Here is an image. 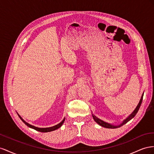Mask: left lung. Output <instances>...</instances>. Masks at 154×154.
I'll list each match as a JSON object with an SVG mask.
<instances>
[{"mask_svg": "<svg viewBox=\"0 0 154 154\" xmlns=\"http://www.w3.org/2000/svg\"><path fill=\"white\" fill-rule=\"evenodd\" d=\"M143 98V95H142V97H141V98H140V101H139V104H138V105H137V106L136 107V108L135 109V110L133 112V113H131V115H130L128 117H127V118L126 119H125L123 122H122L120 125H119V126H113V125H110V124L107 123V122H104V121H102V120L99 119H98L97 117H95V116H94V115H92V116H93L94 119L95 120V121L97 122V123L99 124V125H100V126H103V127H104V128H119V127H121V126H122V125H124L125 124H126V122H128L129 121H130V120L131 119L134 118V117H135V116L136 115V114H137V112H138V110H139V108H140V104H141V103H142Z\"/></svg>", "mask_w": 154, "mask_h": 154, "instance_id": "obj_1", "label": "left lung"}]
</instances>
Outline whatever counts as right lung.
<instances>
[{"instance_id":"1","label":"right lung","mask_w":154,"mask_h":154,"mask_svg":"<svg viewBox=\"0 0 154 154\" xmlns=\"http://www.w3.org/2000/svg\"><path fill=\"white\" fill-rule=\"evenodd\" d=\"M18 116H19L20 119H21L22 121H23V122H24V123L26 125H27L28 127H29V128H33V129L35 130H37V131H41V132H49V131H54V130H57V129H58L59 128H60V127L61 126L63 125V124L64 123V121H65V118H64V119L62 121V122H60V123H59L58 125H55V126H54L50 127V128H38V127H35V126H32V125H31L28 124V122H26L25 121H24L19 115H18Z\"/></svg>"}]
</instances>
